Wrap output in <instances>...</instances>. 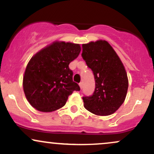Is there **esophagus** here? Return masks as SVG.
I'll return each instance as SVG.
<instances>
[{"mask_svg":"<svg viewBox=\"0 0 154 154\" xmlns=\"http://www.w3.org/2000/svg\"><path fill=\"white\" fill-rule=\"evenodd\" d=\"M79 88H80L81 89H82V86H83V83H82V82H80V83H79Z\"/></svg>","mask_w":154,"mask_h":154,"instance_id":"esophagus-1","label":"esophagus"}]
</instances>
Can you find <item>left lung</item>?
<instances>
[{
  "label": "left lung",
  "instance_id": "obj_1",
  "mask_svg": "<svg viewBox=\"0 0 154 154\" xmlns=\"http://www.w3.org/2000/svg\"><path fill=\"white\" fill-rule=\"evenodd\" d=\"M83 59L93 72L95 89L93 95L83 97L84 107L98 116H109L125 101L128 77L125 66L106 40L82 44Z\"/></svg>",
  "mask_w": 154,
  "mask_h": 154
}]
</instances>
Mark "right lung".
Segmentation results:
<instances>
[{"instance_id":"obj_1","label":"right lung","mask_w":154,"mask_h":154,"mask_svg":"<svg viewBox=\"0 0 154 154\" xmlns=\"http://www.w3.org/2000/svg\"><path fill=\"white\" fill-rule=\"evenodd\" d=\"M80 51L79 44L54 41L32 56L22 82L32 106L42 112H52L63 107L74 91L80 90L73 82V72L69 67Z\"/></svg>"}]
</instances>
